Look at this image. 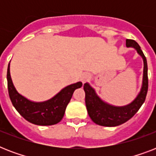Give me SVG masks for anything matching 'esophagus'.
<instances>
[{"mask_svg": "<svg viewBox=\"0 0 156 156\" xmlns=\"http://www.w3.org/2000/svg\"><path fill=\"white\" fill-rule=\"evenodd\" d=\"M90 78V73H84L82 75V77H81V81L83 82V83H85V82H87V81L89 79V78Z\"/></svg>", "mask_w": 156, "mask_h": 156, "instance_id": "obj_1", "label": "esophagus"}]
</instances>
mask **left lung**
<instances>
[{
  "instance_id": "left-lung-1",
  "label": "left lung",
  "mask_w": 156,
  "mask_h": 156,
  "mask_svg": "<svg viewBox=\"0 0 156 156\" xmlns=\"http://www.w3.org/2000/svg\"><path fill=\"white\" fill-rule=\"evenodd\" d=\"M126 47L133 48L143 60V84L137 97L126 106H114L104 102L88 83L83 86L87 112L93 122L99 126L113 127L129 121L138 111L146 100L148 90L147 62L140 46L133 40H126Z\"/></svg>"
}]
</instances>
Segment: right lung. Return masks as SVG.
<instances>
[{"label":"right lung","mask_w":156,"mask_h":156,"mask_svg":"<svg viewBox=\"0 0 156 156\" xmlns=\"http://www.w3.org/2000/svg\"><path fill=\"white\" fill-rule=\"evenodd\" d=\"M7 83L9 95L13 107L23 118L37 126H52L60 122L73 91L83 86L81 82H78L63 88L50 100L34 102L17 91L11 79L9 63L7 69Z\"/></svg>","instance_id":"right-lung-1"}]
</instances>
